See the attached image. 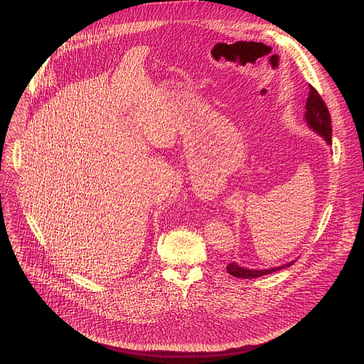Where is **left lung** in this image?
<instances>
[{
	"label": "left lung",
	"mask_w": 364,
	"mask_h": 364,
	"mask_svg": "<svg viewBox=\"0 0 364 364\" xmlns=\"http://www.w3.org/2000/svg\"><path fill=\"white\" fill-rule=\"evenodd\" d=\"M305 121L308 124V127L313 129L314 132H317L320 136L324 138V141L331 145V135H333V129H331V117L330 112L326 107V103L323 100V97L318 95V92L309 86V93L305 102ZM295 261H291L288 264H284L281 267H275V268H269V269H249V268H243L236 262H230L226 269L230 275L236 277V278H242V279H253V278H259L264 275H269L274 274L277 271L289 268Z\"/></svg>",
	"instance_id": "left-lung-1"
}]
</instances>
